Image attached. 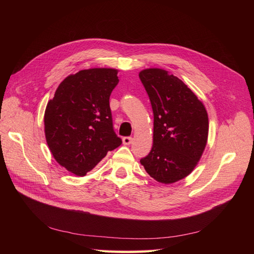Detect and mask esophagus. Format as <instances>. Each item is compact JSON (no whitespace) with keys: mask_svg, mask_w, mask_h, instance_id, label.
<instances>
[{"mask_svg":"<svg viewBox=\"0 0 254 254\" xmlns=\"http://www.w3.org/2000/svg\"><path fill=\"white\" fill-rule=\"evenodd\" d=\"M131 142H132V137H130V136L123 137V144L124 145H130L131 144Z\"/></svg>","mask_w":254,"mask_h":254,"instance_id":"1","label":"esophagus"}]
</instances>
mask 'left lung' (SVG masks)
Listing matches in <instances>:
<instances>
[{
    "label": "left lung",
    "mask_w": 254,
    "mask_h": 254,
    "mask_svg": "<svg viewBox=\"0 0 254 254\" xmlns=\"http://www.w3.org/2000/svg\"><path fill=\"white\" fill-rule=\"evenodd\" d=\"M139 77L153 111L152 148L140 162L151 178L172 184L193 172L202 156L207 112L194 92L168 71L145 68Z\"/></svg>",
    "instance_id": "obj_1"
}]
</instances>
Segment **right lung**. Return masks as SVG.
I'll return each instance as SVG.
<instances>
[{
  "label": "right lung",
  "instance_id": "obj_1",
  "mask_svg": "<svg viewBox=\"0 0 254 254\" xmlns=\"http://www.w3.org/2000/svg\"><path fill=\"white\" fill-rule=\"evenodd\" d=\"M118 70L94 67L68 75L58 86L44 112L45 139L53 157L66 171L86 176L115 149L109 105L119 83Z\"/></svg>",
  "mask_w": 254,
  "mask_h": 254
}]
</instances>
